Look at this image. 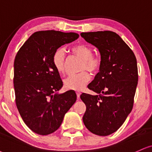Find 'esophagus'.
Here are the masks:
<instances>
[{
	"instance_id": "obj_1",
	"label": "esophagus",
	"mask_w": 152,
	"mask_h": 152,
	"mask_svg": "<svg viewBox=\"0 0 152 152\" xmlns=\"http://www.w3.org/2000/svg\"><path fill=\"white\" fill-rule=\"evenodd\" d=\"M76 94H77V99H79L80 96V94H81V92H80V91H76Z\"/></svg>"
}]
</instances>
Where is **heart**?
I'll list each match as a JSON object with an SVG mask.
<instances>
[{"label": "heart", "instance_id": "1", "mask_svg": "<svg viewBox=\"0 0 152 152\" xmlns=\"http://www.w3.org/2000/svg\"><path fill=\"white\" fill-rule=\"evenodd\" d=\"M72 53L80 59V70L82 72L69 76L64 81V86L67 89L81 90L87 85L90 76L87 71L96 73L102 65V59L99 56L93 54V49L88 45L77 44L71 48ZM53 65L60 74H65L66 71L67 55L64 48H59L53 55Z\"/></svg>", "mask_w": 152, "mask_h": 152}]
</instances>
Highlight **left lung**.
Masks as SVG:
<instances>
[{"label":"left lung","mask_w":152,"mask_h":152,"mask_svg":"<svg viewBox=\"0 0 152 152\" xmlns=\"http://www.w3.org/2000/svg\"><path fill=\"white\" fill-rule=\"evenodd\" d=\"M80 35L98 48L102 59L99 72L87 86L98 94L80 95L86 105L82 120L91 132L107 136L118 130L133 107L138 82L137 59L131 48L113 31Z\"/></svg>","instance_id":"left-lung-1"}]
</instances>
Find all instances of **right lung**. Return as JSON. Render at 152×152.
Wrapping results in <instances>:
<instances>
[{"label":"right lung","mask_w":152,"mask_h":152,"mask_svg":"<svg viewBox=\"0 0 152 152\" xmlns=\"http://www.w3.org/2000/svg\"><path fill=\"white\" fill-rule=\"evenodd\" d=\"M78 37L75 32L37 31L17 53L13 78L16 106L24 123L35 133L46 135L57 130L76 102L74 91L57 93L63 81L52 58L58 48Z\"/></svg>","instance_id":"right-lung-1"}]
</instances>
